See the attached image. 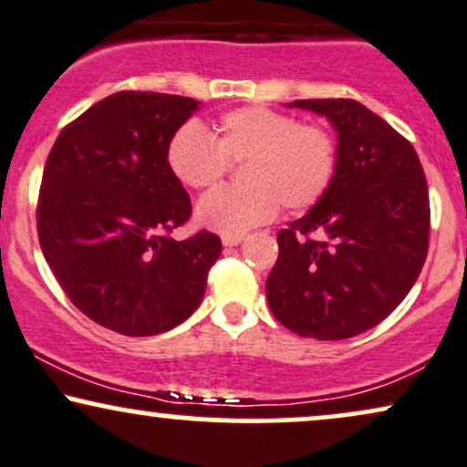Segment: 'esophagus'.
Instances as JSON below:
<instances>
[{"label": "esophagus", "instance_id": "obj_1", "mask_svg": "<svg viewBox=\"0 0 467 467\" xmlns=\"http://www.w3.org/2000/svg\"><path fill=\"white\" fill-rule=\"evenodd\" d=\"M241 241H244V234H223V237H222V244L226 245V248H233V245H239Z\"/></svg>", "mask_w": 467, "mask_h": 467}]
</instances>
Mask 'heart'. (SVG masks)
<instances>
[{
	"label": "heart",
	"mask_w": 467,
	"mask_h": 467,
	"mask_svg": "<svg viewBox=\"0 0 467 467\" xmlns=\"http://www.w3.org/2000/svg\"><path fill=\"white\" fill-rule=\"evenodd\" d=\"M335 137L265 106L223 112L209 134L200 123L180 126L167 143V165L184 187L209 189L244 162L239 178L200 200L198 219L222 234H244L276 215L297 213L324 198L337 173Z\"/></svg>",
	"instance_id": "obj_1"
}]
</instances>
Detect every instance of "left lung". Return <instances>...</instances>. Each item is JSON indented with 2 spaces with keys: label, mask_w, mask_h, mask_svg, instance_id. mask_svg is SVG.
I'll return each mask as SVG.
<instances>
[{
  "label": "left lung",
  "mask_w": 467,
  "mask_h": 467,
  "mask_svg": "<svg viewBox=\"0 0 467 467\" xmlns=\"http://www.w3.org/2000/svg\"><path fill=\"white\" fill-rule=\"evenodd\" d=\"M287 106L333 123L339 161L324 198L278 233L267 302L296 335L348 339L383 322L422 272L429 187L413 145L363 104L296 99Z\"/></svg>",
  "instance_id": "8db88e82"
}]
</instances>
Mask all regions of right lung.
Segmentation results:
<instances>
[{"label": "right lung", "mask_w": 467, "mask_h": 467, "mask_svg": "<svg viewBox=\"0 0 467 467\" xmlns=\"http://www.w3.org/2000/svg\"><path fill=\"white\" fill-rule=\"evenodd\" d=\"M198 109L180 95H109L65 126L45 162V261L73 305L115 333L150 337L182 324L222 252L209 230L170 237L191 217V200L167 165V143Z\"/></svg>", "instance_id": "obj_1"}]
</instances>
